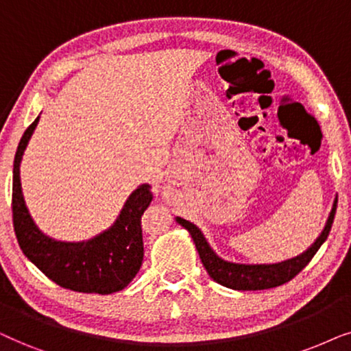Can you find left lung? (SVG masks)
Here are the masks:
<instances>
[{"instance_id": "left-lung-1", "label": "left lung", "mask_w": 351, "mask_h": 351, "mask_svg": "<svg viewBox=\"0 0 351 351\" xmlns=\"http://www.w3.org/2000/svg\"><path fill=\"white\" fill-rule=\"evenodd\" d=\"M335 208H337V197L334 200L332 210H330L324 230L321 231L319 237L313 242L310 249L300 255L293 256V258L273 265H242L231 263V261L219 258L204 237L202 231L195 224L180 217L176 218V221L189 231L195 244V249L199 252L200 260H202V265L207 269L208 276L215 282L221 284L224 287L234 289V291H263V289H273L289 282L310 263V260L319 250V247L328 239L329 231L334 223Z\"/></svg>"}]
</instances>
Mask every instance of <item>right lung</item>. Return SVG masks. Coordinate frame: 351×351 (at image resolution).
I'll list each match as a JSON object with an SVG mask.
<instances>
[{"label": "right lung", "mask_w": 351, "mask_h": 351, "mask_svg": "<svg viewBox=\"0 0 351 351\" xmlns=\"http://www.w3.org/2000/svg\"><path fill=\"white\" fill-rule=\"evenodd\" d=\"M40 117L19 143L12 170V223L23 255L51 281L69 291L107 293L125 289L141 268L144 245L141 217L152 200L151 186L141 184L125 202L109 230L83 242H60L38 230L22 195L21 162Z\"/></svg>", "instance_id": "obj_1"}]
</instances>
